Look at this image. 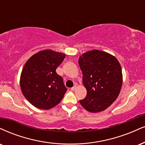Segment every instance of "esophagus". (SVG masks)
<instances>
[{
	"mask_svg": "<svg viewBox=\"0 0 145 145\" xmlns=\"http://www.w3.org/2000/svg\"><path fill=\"white\" fill-rule=\"evenodd\" d=\"M76 86H74L72 87V88H71V90H72V91H74V90H76Z\"/></svg>",
	"mask_w": 145,
	"mask_h": 145,
	"instance_id": "esophagus-1",
	"label": "esophagus"
}]
</instances>
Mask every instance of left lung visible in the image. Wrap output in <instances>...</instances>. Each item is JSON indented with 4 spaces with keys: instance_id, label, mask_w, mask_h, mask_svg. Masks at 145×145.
<instances>
[{
    "instance_id": "1",
    "label": "left lung",
    "mask_w": 145,
    "mask_h": 145,
    "mask_svg": "<svg viewBox=\"0 0 145 145\" xmlns=\"http://www.w3.org/2000/svg\"><path fill=\"white\" fill-rule=\"evenodd\" d=\"M78 63L87 90L80 104L90 112L104 111L116 100L121 90L122 73L119 61L110 54L92 50L80 56Z\"/></svg>"
}]
</instances>
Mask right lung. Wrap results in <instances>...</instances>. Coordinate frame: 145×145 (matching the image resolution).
Returning a JSON list of instances; mask_svg holds the SVG:
<instances>
[{"mask_svg": "<svg viewBox=\"0 0 145 145\" xmlns=\"http://www.w3.org/2000/svg\"><path fill=\"white\" fill-rule=\"evenodd\" d=\"M65 57V54L44 50L32 56L25 63L20 86L23 95L34 107L51 109L63 98L67 88L56 69Z\"/></svg>", "mask_w": 145, "mask_h": 145, "instance_id": "1", "label": "right lung"}]
</instances>
